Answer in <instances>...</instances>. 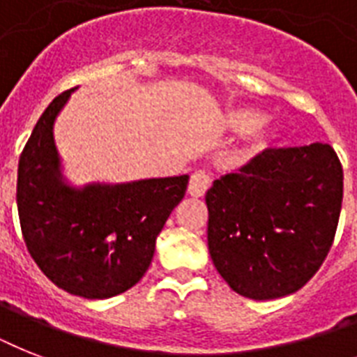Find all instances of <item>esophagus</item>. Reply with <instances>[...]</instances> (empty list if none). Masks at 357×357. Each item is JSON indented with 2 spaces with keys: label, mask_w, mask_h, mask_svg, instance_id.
<instances>
[{
  "label": "esophagus",
  "mask_w": 357,
  "mask_h": 357,
  "mask_svg": "<svg viewBox=\"0 0 357 357\" xmlns=\"http://www.w3.org/2000/svg\"><path fill=\"white\" fill-rule=\"evenodd\" d=\"M209 185H211V176L206 170H198L190 176L189 181V195L196 196V198H200V196L206 195V190L209 189Z\"/></svg>",
  "instance_id": "esophagus-1"
}]
</instances>
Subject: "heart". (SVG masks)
<instances>
[{"instance_id":"heart-1","label":"heart","mask_w":357,"mask_h":357,"mask_svg":"<svg viewBox=\"0 0 357 357\" xmlns=\"http://www.w3.org/2000/svg\"><path fill=\"white\" fill-rule=\"evenodd\" d=\"M224 126L234 131V133H244V131L250 132V139L246 140V144L243 148H238L234 155L235 165H243V162H248L254 155H257L263 148L268 142V128H266L265 122H261V114L254 109L248 107H234L229 109L226 113V119H224Z\"/></svg>"}]
</instances>
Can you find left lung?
<instances>
[{
    "label": "left lung",
    "instance_id": "obj_1",
    "mask_svg": "<svg viewBox=\"0 0 357 357\" xmlns=\"http://www.w3.org/2000/svg\"><path fill=\"white\" fill-rule=\"evenodd\" d=\"M343 202L330 144L266 148L207 190V244L218 274L252 300L287 296L321 268Z\"/></svg>",
    "mask_w": 357,
    "mask_h": 357
}]
</instances>
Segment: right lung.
<instances>
[{
    "label": "right lung",
    "mask_w": 357,
    "mask_h": 357,
    "mask_svg": "<svg viewBox=\"0 0 357 357\" xmlns=\"http://www.w3.org/2000/svg\"><path fill=\"white\" fill-rule=\"evenodd\" d=\"M72 92L47 105L20 155V226L31 257L57 287L83 298H111L146 274L189 176L83 189L64 183L53 122Z\"/></svg>",
    "instance_id": "obj_1"
}]
</instances>
